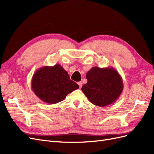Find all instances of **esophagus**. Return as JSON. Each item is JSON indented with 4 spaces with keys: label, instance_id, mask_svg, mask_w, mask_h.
Here are the masks:
<instances>
[{
    "label": "esophagus",
    "instance_id": "34e87169",
    "mask_svg": "<svg viewBox=\"0 0 154 154\" xmlns=\"http://www.w3.org/2000/svg\"><path fill=\"white\" fill-rule=\"evenodd\" d=\"M78 84L79 87H80V88H81V87H82V82H78Z\"/></svg>",
    "mask_w": 154,
    "mask_h": 154
}]
</instances>
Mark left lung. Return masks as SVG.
<instances>
[{
    "label": "left lung",
    "mask_w": 154,
    "mask_h": 154,
    "mask_svg": "<svg viewBox=\"0 0 154 154\" xmlns=\"http://www.w3.org/2000/svg\"><path fill=\"white\" fill-rule=\"evenodd\" d=\"M82 90L91 103L99 106L113 103L123 89L122 78L113 67H93L87 72Z\"/></svg>",
    "instance_id": "left-lung-1"
}]
</instances>
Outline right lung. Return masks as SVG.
Instances as JSON below:
<instances>
[{
  "mask_svg": "<svg viewBox=\"0 0 154 154\" xmlns=\"http://www.w3.org/2000/svg\"><path fill=\"white\" fill-rule=\"evenodd\" d=\"M32 90L45 103L55 104L63 101L67 95L79 88L70 80L67 72L60 64L37 69L31 80Z\"/></svg>",
  "mask_w": 154,
  "mask_h": 154,
  "instance_id": "1",
  "label": "right lung"
}]
</instances>
